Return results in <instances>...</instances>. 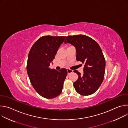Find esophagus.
Returning a JSON list of instances; mask_svg holds the SVG:
<instances>
[{
    "label": "esophagus",
    "mask_w": 128,
    "mask_h": 128,
    "mask_svg": "<svg viewBox=\"0 0 128 128\" xmlns=\"http://www.w3.org/2000/svg\"><path fill=\"white\" fill-rule=\"evenodd\" d=\"M67 70L68 74H71L72 72H73V70H71V69H67Z\"/></svg>",
    "instance_id": "1"
}]
</instances>
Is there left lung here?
<instances>
[{
	"mask_svg": "<svg viewBox=\"0 0 128 128\" xmlns=\"http://www.w3.org/2000/svg\"><path fill=\"white\" fill-rule=\"evenodd\" d=\"M64 42L76 48V60L84 64L82 75L74 70L78 76L74 83L76 90L83 96L94 94L101 84L105 74V60L101 48L94 40L81 34L67 36Z\"/></svg>",
	"mask_w": 128,
	"mask_h": 128,
	"instance_id": "obj_1",
	"label": "left lung"
}]
</instances>
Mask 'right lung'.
I'll return each mask as SVG.
<instances>
[{
	"label": "right lung",
	"instance_id": "add662e5",
	"mask_svg": "<svg viewBox=\"0 0 128 128\" xmlns=\"http://www.w3.org/2000/svg\"><path fill=\"white\" fill-rule=\"evenodd\" d=\"M66 36H44L39 38L31 47L28 57L27 71L30 82L40 96L52 99L62 90L67 70L51 69L50 63Z\"/></svg>",
	"mask_w": 128,
	"mask_h": 128
}]
</instances>
